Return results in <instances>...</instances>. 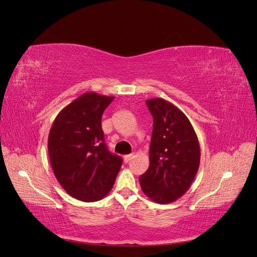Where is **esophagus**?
Listing matches in <instances>:
<instances>
[{"mask_svg": "<svg viewBox=\"0 0 257 257\" xmlns=\"http://www.w3.org/2000/svg\"><path fill=\"white\" fill-rule=\"evenodd\" d=\"M134 157V154H127V155H124V157H123V160H124V162H125V163H127L132 158H133Z\"/></svg>", "mask_w": 257, "mask_h": 257, "instance_id": "esophagus-1", "label": "esophagus"}]
</instances>
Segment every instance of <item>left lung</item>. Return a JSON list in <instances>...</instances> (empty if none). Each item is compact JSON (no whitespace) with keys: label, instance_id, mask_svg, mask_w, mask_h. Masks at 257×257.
I'll list each match as a JSON object with an SVG mask.
<instances>
[{"label":"left lung","instance_id":"left-lung-1","mask_svg":"<svg viewBox=\"0 0 257 257\" xmlns=\"http://www.w3.org/2000/svg\"><path fill=\"white\" fill-rule=\"evenodd\" d=\"M146 104L153 116L150 165L139 178L143 192L158 204H170L189 190L199 167L200 148L190 120L163 98Z\"/></svg>","mask_w":257,"mask_h":257}]
</instances>
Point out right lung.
Here are the masks:
<instances>
[{
    "label": "right lung",
    "instance_id": "right-lung-1",
    "mask_svg": "<svg viewBox=\"0 0 257 257\" xmlns=\"http://www.w3.org/2000/svg\"><path fill=\"white\" fill-rule=\"evenodd\" d=\"M113 96L83 93L62 109L48 136V154L57 180L67 194L96 201L111 190L122 165L107 149L102 115Z\"/></svg>",
    "mask_w": 257,
    "mask_h": 257
}]
</instances>
